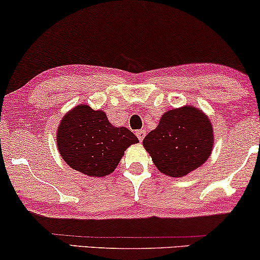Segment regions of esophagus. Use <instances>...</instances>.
<instances>
[{
  "label": "esophagus",
  "mask_w": 260,
  "mask_h": 260,
  "mask_svg": "<svg viewBox=\"0 0 260 260\" xmlns=\"http://www.w3.org/2000/svg\"><path fill=\"white\" fill-rule=\"evenodd\" d=\"M136 136H137V138H138V141H140V142H142L144 136H146V131H144V130H138V131H136Z\"/></svg>",
  "instance_id": "1"
}]
</instances>
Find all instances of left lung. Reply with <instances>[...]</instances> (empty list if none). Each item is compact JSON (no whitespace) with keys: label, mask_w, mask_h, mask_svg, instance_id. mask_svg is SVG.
Returning <instances> with one entry per match:
<instances>
[{"label":"left lung","mask_w":260,"mask_h":260,"mask_svg":"<svg viewBox=\"0 0 260 260\" xmlns=\"http://www.w3.org/2000/svg\"><path fill=\"white\" fill-rule=\"evenodd\" d=\"M214 130L207 114L193 106L170 110L156 129L144 137L143 147L160 173L181 178L209 159Z\"/></svg>","instance_id":"left-lung-1"}]
</instances>
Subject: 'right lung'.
<instances>
[{"label": "right lung", "instance_id": "right-lung-1", "mask_svg": "<svg viewBox=\"0 0 260 260\" xmlns=\"http://www.w3.org/2000/svg\"><path fill=\"white\" fill-rule=\"evenodd\" d=\"M57 148L73 170L88 177L112 173L124 151L138 138L126 127H117L105 112L80 104L64 114L57 127Z\"/></svg>", "mask_w": 260, "mask_h": 260}]
</instances>
